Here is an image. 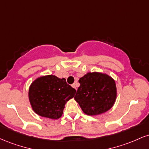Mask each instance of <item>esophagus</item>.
Listing matches in <instances>:
<instances>
[{
  "label": "esophagus",
  "mask_w": 149,
  "mask_h": 149,
  "mask_svg": "<svg viewBox=\"0 0 149 149\" xmlns=\"http://www.w3.org/2000/svg\"><path fill=\"white\" fill-rule=\"evenodd\" d=\"M71 86H72L73 88H75V89H76V90H77V86H76V83H73V84L71 85Z\"/></svg>",
  "instance_id": "esophagus-1"
}]
</instances>
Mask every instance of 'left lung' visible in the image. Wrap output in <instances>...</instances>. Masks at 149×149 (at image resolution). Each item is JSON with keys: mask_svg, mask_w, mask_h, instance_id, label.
<instances>
[{"mask_svg": "<svg viewBox=\"0 0 149 149\" xmlns=\"http://www.w3.org/2000/svg\"><path fill=\"white\" fill-rule=\"evenodd\" d=\"M75 100L83 111L96 116L111 109L116 102L117 91L115 80L105 73L89 72L80 78Z\"/></svg>", "mask_w": 149, "mask_h": 149, "instance_id": "obj_1", "label": "left lung"}]
</instances>
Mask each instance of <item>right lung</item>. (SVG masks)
<instances>
[{"instance_id": "add662e5", "label": "right lung", "mask_w": 149, "mask_h": 149, "mask_svg": "<svg viewBox=\"0 0 149 149\" xmlns=\"http://www.w3.org/2000/svg\"><path fill=\"white\" fill-rule=\"evenodd\" d=\"M76 90L67 84L65 78L53 75L36 79L29 90V99L36 113L42 117L58 119L62 116L64 106L72 99Z\"/></svg>"}]
</instances>
